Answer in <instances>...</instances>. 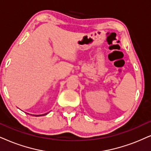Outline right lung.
<instances>
[{
	"label": "right lung",
	"instance_id": "add662e5",
	"mask_svg": "<svg viewBox=\"0 0 151 151\" xmlns=\"http://www.w3.org/2000/svg\"><path fill=\"white\" fill-rule=\"evenodd\" d=\"M47 114H42V115H35V116H45V115H47ZM33 116H34V115H33Z\"/></svg>",
	"mask_w": 151,
	"mask_h": 151
}]
</instances>
